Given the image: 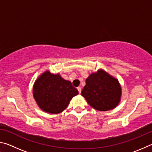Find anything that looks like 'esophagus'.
I'll return each instance as SVG.
<instances>
[{"mask_svg":"<svg viewBox=\"0 0 152 152\" xmlns=\"http://www.w3.org/2000/svg\"><path fill=\"white\" fill-rule=\"evenodd\" d=\"M77 89H78V92H79V93L80 94V93H81V91H82V89H81L80 87H78V88H77Z\"/></svg>","mask_w":152,"mask_h":152,"instance_id":"esophagus-1","label":"esophagus"}]
</instances>
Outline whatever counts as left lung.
<instances>
[{
    "label": "left lung",
    "mask_w": 152,
    "mask_h": 152,
    "mask_svg": "<svg viewBox=\"0 0 152 152\" xmlns=\"http://www.w3.org/2000/svg\"><path fill=\"white\" fill-rule=\"evenodd\" d=\"M121 88L117 79L103 70L92 74L86 80V85L82 91V96L94 109L106 111L119 104Z\"/></svg>",
    "instance_id": "8db88e82"
}]
</instances>
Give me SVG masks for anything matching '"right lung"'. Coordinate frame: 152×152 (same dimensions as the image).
I'll return each mask as SVG.
<instances>
[{"mask_svg": "<svg viewBox=\"0 0 152 152\" xmlns=\"http://www.w3.org/2000/svg\"><path fill=\"white\" fill-rule=\"evenodd\" d=\"M33 96L39 107L45 112L57 114L65 110L78 91L70 81L59 74L45 72L35 81Z\"/></svg>", "mask_w": 152, "mask_h": 152, "instance_id": "1", "label": "right lung"}]
</instances>
